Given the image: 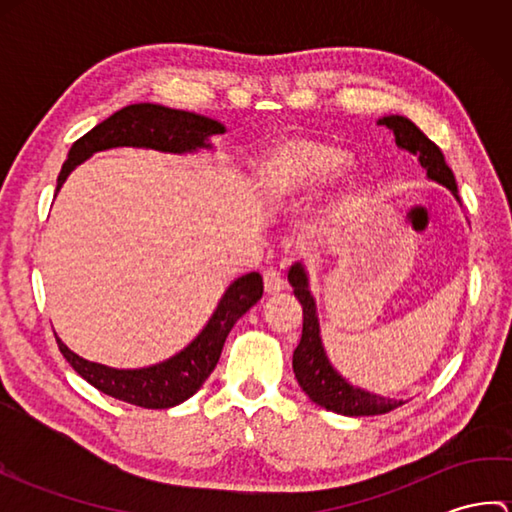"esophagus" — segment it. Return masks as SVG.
Segmentation results:
<instances>
[{
	"instance_id": "34e87169",
	"label": "esophagus",
	"mask_w": 512,
	"mask_h": 512,
	"mask_svg": "<svg viewBox=\"0 0 512 512\" xmlns=\"http://www.w3.org/2000/svg\"><path fill=\"white\" fill-rule=\"evenodd\" d=\"M284 277H281V273L277 268H268L264 270V290L266 295H277V292L284 290Z\"/></svg>"
}]
</instances>
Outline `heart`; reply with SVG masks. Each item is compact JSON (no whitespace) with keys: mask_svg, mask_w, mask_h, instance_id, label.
Returning <instances> with one entry per match:
<instances>
[{"mask_svg":"<svg viewBox=\"0 0 512 512\" xmlns=\"http://www.w3.org/2000/svg\"><path fill=\"white\" fill-rule=\"evenodd\" d=\"M347 154L332 143L290 138L273 147L257 167V187L268 202L301 198L339 173Z\"/></svg>","mask_w":512,"mask_h":512,"instance_id":"heart-1","label":"heart"}]
</instances>
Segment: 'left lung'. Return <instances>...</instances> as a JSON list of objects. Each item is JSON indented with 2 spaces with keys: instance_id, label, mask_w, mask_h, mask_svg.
<instances>
[{
  "instance_id": "1",
  "label": "left lung",
  "mask_w": 512,
  "mask_h": 512,
  "mask_svg": "<svg viewBox=\"0 0 512 512\" xmlns=\"http://www.w3.org/2000/svg\"><path fill=\"white\" fill-rule=\"evenodd\" d=\"M378 123L387 125L391 132H394L398 147L407 149L420 158V165L427 169V176L431 180H436L444 184V187H449L453 193H458L453 171L449 169L447 162H444V154L440 147L424 136L409 118L385 116L380 118ZM288 281L303 308L301 341L295 354H292V367H295L299 385L310 396V400L328 411L341 413V416H380V413H389L400 407L402 402L367 394V391L352 387L345 378L334 372L323 352L317 308H314V299L308 290L306 270L301 268V264H295L290 268Z\"/></svg>"
}]
</instances>
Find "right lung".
Returning a JSON list of instances; mask_svg holds the SVG:
<instances>
[{"mask_svg":"<svg viewBox=\"0 0 512 512\" xmlns=\"http://www.w3.org/2000/svg\"><path fill=\"white\" fill-rule=\"evenodd\" d=\"M222 132L224 127L220 123L200 114L171 110V107L154 103L127 105L76 140L68 160L61 167L57 191L70 176V171L96 151L112 147H149L171 151V154H184V151L209 147L206 138ZM262 295L264 281L259 273L239 277L226 290L206 328L182 352L171 356L165 363L143 369H112L90 363L70 352L59 336L57 343L65 361L74 367V372L103 394L143 409H169L193 396L204 380L211 376L217 361H220L228 332L246 310L262 299Z\"/></svg>","mask_w":512,"mask_h":512,"instance_id":"obj_1","label":"right lung"}]
</instances>
